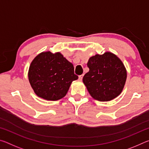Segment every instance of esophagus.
<instances>
[{"instance_id": "esophagus-1", "label": "esophagus", "mask_w": 149, "mask_h": 149, "mask_svg": "<svg viewBox=\"0 0 149 149\" xmlns=\"http://www.w3.org/2000/svg\"><path fill=\"white\" fill-rule=\"evenodd\" d=\"M83 77H84V75H81L79 76V81H81L83 79Z\"/></svg>"}]
</instances>
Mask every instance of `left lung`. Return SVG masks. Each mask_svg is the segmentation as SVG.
<instances>
[{"mask_svg":"<svg viewBox=\"0 0 149 149\" xmlns=\"http://www.w3.org/2000/svg\"><path fill=\"white\" fill-rule=\"evenodd\" d=\"M89 71L83 77V82L93 99L110 101L119 96L127 79L123 63L111 52L97 54L87 62Z\"/></svg>","mask_w":149,"mask_h":149,"instance_id":"1","label":"left lung"}]
</instances>
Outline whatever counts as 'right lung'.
I'll return each instance as SVG.
<instances>
[{"label":"right lung","mask_w":149,"mask_h":149,"mask_svg":"<svg viewBox=\"0 0 149 149\" xmlns=\"http://www.w3.org/2000/svg\"><path fill=\"white\" fill-rule=\"evenodd\" d=\"M28 79L34 93L47 100H58L66 95L78 76L74 68L59 52H42L29 65Z\"/></svg>","instance_id":"1"}]
</instances>
